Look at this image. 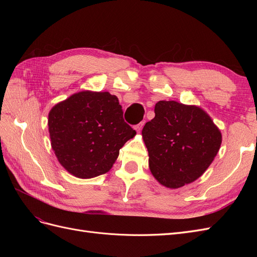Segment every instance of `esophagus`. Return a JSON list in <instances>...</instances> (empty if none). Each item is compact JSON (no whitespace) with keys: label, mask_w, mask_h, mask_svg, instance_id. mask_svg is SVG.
<instances>
[{"label":"esophagus","mask_w":257,"mask_h":257,"mask_svg":"<svg viewBox=\"0 0 257 257\" xmlns=\"http://www.w3.org/2000/svg\"><path fill=\"white\" fill-rule=\"evenodd\" d=\"M144 124H145V122L138 123L137 125H135V126H134V128H135L137 132H141V131H142V128H143V126H144Z\"/></svg>","instance_id":"obj_1"}]
</instances>
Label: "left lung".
I'll return each instance as SVG.
<instances>
[{
  "instance_id": "left-lung-1",
  "label": "left lung",
  "mask_w": 257,
  "mask_h": 257,
  "mask_svg": "<svg viewBox=\"0 0 257 257\" xmlns=\"http://www.w3.org/2000/svg\"><path fill=\"white\" fill-rule=\"evenodd\" d=\"M154 112L142 132L152 175L170 189L195 181L219 152L220 130L196 106L160 100Z\"/></svg>"
}]
</instances>
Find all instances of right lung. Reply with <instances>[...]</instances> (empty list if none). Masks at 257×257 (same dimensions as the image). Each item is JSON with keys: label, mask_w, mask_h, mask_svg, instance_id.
<instances>
[{"label": "right lung", "mask_w": 257, "mask_h": 257, "mask_svg": "<svg viewBox=\"0 0 257 257\" xmlns=\"http://www.w3.org/2000/svg\"><path fill=\"white\" fill-rule=\"evenodd\" d=\"M48 126L61 165L83 179L106 174L124 144L136 135L123 119L118 97L108 92L83 91L57 104Z\"/></svg>", "instance_id": "right-lung-1"}]
</instances>
